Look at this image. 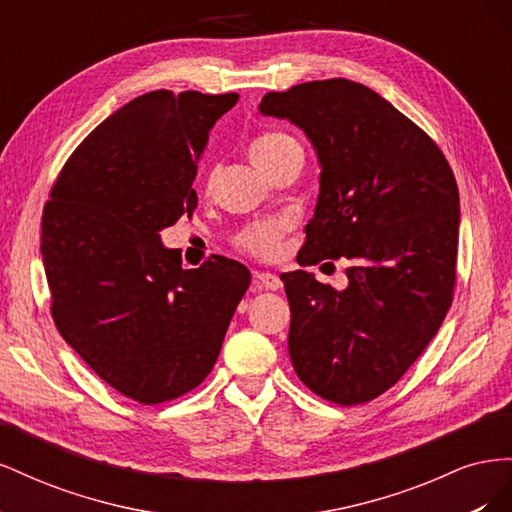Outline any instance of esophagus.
<instances>
[{"label": "esophagus", "mask_w": 512, "mask_h": 512, "mask_svg": "<svg viewBox=\"0 0 512 512\" xmlns=\"http://www.w3.org/2000/svg\"><path fill=\"white\" fill-rule=\"evenodd\" d=\"M254 286L258 290H280L282 288V280L277 275L269 273V271H260L254 275Z\"/></svg>", "instance_id": "esophagus-1"}]
</instances>
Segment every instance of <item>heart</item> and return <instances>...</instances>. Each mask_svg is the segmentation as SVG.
<instances>
[{"label": "heart", "mask_w": 512, "mask_h": 512, "mask_svg": "<svg viewBox=\"0 0 512 512\" xmlns=\"http://www.w3.org/2000/svg\"><path fill=\"white\" fill-rule=\"evenodd\" d=\"M294 138L282 132H267L258 136L252 143V160L256 164L269 160L277 149L292 143ZM288 230V222L284 218H271V220H260L247 224L235 239L237 247L258 260H275L282 254L284 247V235Z\"/></svg>", "instance_id": "obj_1"}]
</instances>
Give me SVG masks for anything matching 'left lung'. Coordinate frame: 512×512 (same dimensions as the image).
I'll return each mask as SVG.
<instances>
[{
    "instance_id": "left-lung-1",
    "label": "left lung",
    "mask_w": 512,
    "mask_h": 512,
    "mask_svg": "<svg viewBox=\"0 0 512 512\" xmlns=\"http://www.w3.org/2000/svg\"><path fill=\"white\" fill-rule=\"evenodd\" d=\"M260 113L290 119L322 166L301 267L348 258V288L282 275L288 352L301 382L339 406L399 382L438 333L457 280L459 190L433 138L376 91L327 79L269 91Z\"/></svg>"
}]
</instances>
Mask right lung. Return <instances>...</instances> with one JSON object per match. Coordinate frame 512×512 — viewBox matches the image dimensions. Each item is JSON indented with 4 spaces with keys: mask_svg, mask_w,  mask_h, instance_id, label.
<instances>
[{
    "mask_svg": "<svg viewBox=\"0 0 512 512\" xmlns=\"http://www.w3.org/2000/svg\"><path fill=\"white\" fill-rule=\"evenodd\" d=\"M239 94L168 89L104 119L59 170L42 213V260L61 337L138 404L177 399L213 369L250 286L241 262L198 269L160 243L192 218L198 156Z\"/></svg>",
    "mask_w": 512,
    "mask_h": 512,
    "instance_id": "right-lung-1",
    "label": "right lung"
}]
</instances>
